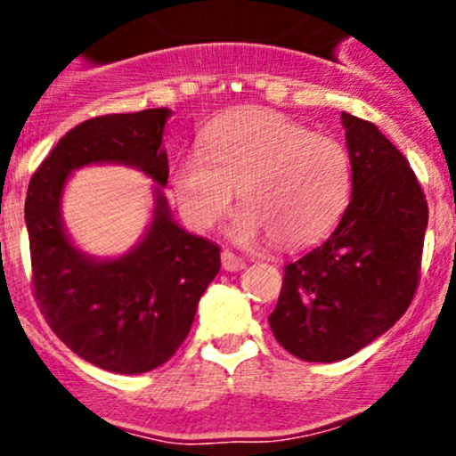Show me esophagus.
I'll use <instances>...</instances> for the list:
<instances>
[{"label": "esophagus", "instance_id": "1", "mask_svg": "<svg viewBox=\"0 0 456 456\" xmlns=\"http://www.w3.org/2000/svg\"><path fill=\"white\" fill-rule=\"evenodd\" d=\"M221 261H223V268L227 272H238L246 265V261L242 257H238L235 253H232V250H223Z\"/></svg>", "mask_w": 456, "mask_h": 456}]
</instances>
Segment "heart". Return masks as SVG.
Listing matches in <instances>:
<instances>
[{
	"instance_id": "obj_1",
	"label": "heart",
	"mask_w": 456,
	"mask_h": 456,
	"mask_svg": "<svg viewBox=\"0 0 456 456\" xmlns=\"http://www.w3.org/2000/svg\"><path fill=\"white\" fill-rule=\"evenodd\" d=\"M235 186L244 203L233 221L235 240L274 238L297 248L317 242L343 216L352 191L349 154L337 139L281 113L224 115L203 133L201 150L180 156L171 188L186 221L210 229Z\"/></svg>"
}]
</instances>
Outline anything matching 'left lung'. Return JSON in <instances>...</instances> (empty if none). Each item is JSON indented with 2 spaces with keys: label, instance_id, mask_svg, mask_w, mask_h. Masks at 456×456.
Returning <instances> with one entry per match:
<instances>
[{
  "label": "left lung",
  "instance_id": "obj_1",
  "mask_svg": "<svg viewBox=\"0 0 456 456\" xmlns=\"http://www.w3.org/2000/svg\"><path fill=\"white\" fill-rule=\"evenodd\" d=\"M352 201L332 235L285 265L268 317L282 347L306 362L345 360L390 330L420 282L428 206L410 162L378 126L341 113Z\"/></svg>",
  "mask_w": 456,
  "mask_h": 456
}]
</instances>
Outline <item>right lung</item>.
<instances>
[{
    "label": "right lung",
    "mask_w": 456,
    "mask_h": 456,
    "mask_svg": "<svg viewBox=\"0 0 456 456\" xmlns=\"http://www.w3.org/2000/svg\"><path fill=\"white\" fill-rule=\"evenodd\" d=\"M169 109L86 119L57 141L31 175L25 199L31 285L46 323L77 355L111 373L165 364L188 337L199 297L221 270V248L186 233L156 191L148 233L119 259L72 246L60 216L61 191L78 167L122 162L160 186L169 177L162 130Z\"/></svg>",
    "instance_id": "right-lung-1"
}]
</instances>
